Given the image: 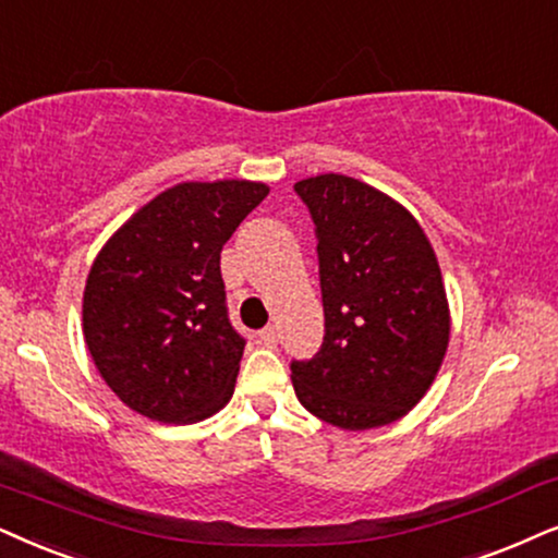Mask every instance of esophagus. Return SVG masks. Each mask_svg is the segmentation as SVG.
Masks as SVG:
<instances>
[{"mask_svg": "<svg viewBox=\"0 0 558 558\" xmlns=\"http://www.w3.org/2000/svg\"><path fill=\"white\" fill-rule=\"evenodd\" d=\"M257 337H259V342H263V344H275V342H278V329H275L270 324V327L259 329Z\"/></svg>", "mask_w": 558, "mask_h": 558, "instance_id": "1", "label": "esophagus"}]
</instances>
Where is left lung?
<instances>
[{"label": "left lung", "instance_id": "1", "mask_svg": "<svg viewBox=\"0 0 558 558\" xmlns=\"http://www.w3.org/2000/svg\"><path fill=\"white\" fill-rule=\"evenodd\" d=\"M308 208L319 257L324 340L291 361L295 397L342 429L404 417L425 397L448 348L442 275L409 210L344 174L293 185Z\"/></svg>", "mask_w": 558, "mask_h": 558}]
</instances>
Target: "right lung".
Returning a JSON list of instances; mask_svg holds the SVG:
<instances>
[{"instance_id": "add662e5", "label": "right lung", "mask_w": 558, "mask_h": 558, "mask_svg": "<svg viewBox=\"0 0 558 558\" xmlns=\"http://www.w3.org/2000/svg\"><path fill=\"white\" fill-rule=\"evenodd\" d=\"M267 193L246 180L182 182L97 255L84 288V340L133 412L187 425L231 399L246 340L229 319L221 250Z\"/></svg>"}]
</instances>
